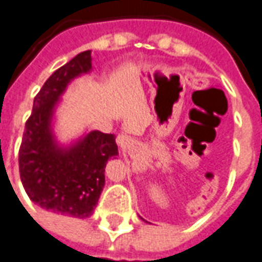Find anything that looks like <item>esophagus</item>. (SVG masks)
<instances>
[{
  "mask_svg": "<svg viewBox=\"0 0 262 262\" xmlns=\"http://www.w3.org/2000/svg\"><path fill=\"white\" fill-rule=\"evenodd\" d=\"M117 145L120 146V147H127L129 143H130V138L129 136H126V135H119L116 139Z\"/></svg>",
  "mask_w": 262,
  "mask_h": 262,
  "instance_id": "34e87169",
  "label": "esophagus"
}]
</instances>
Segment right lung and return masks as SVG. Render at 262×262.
Instances as JSON below:
<instances>
[{"label":"right lung","instance_id":"right-lung-1","mask_svg":"<svg viewBox=\"0 0 262 262\" xmlns=\"http://www.w3.org/2000/svg\"><path fill=\"white\" fill-rule=\"evenodd\" d=\"M92 70L87 50L56 70L34 97L33 112L19 146L18 165L27 195L42 209L89 218L104 186V168L119 155L115 135L89 132L69 146H60L51 122L71 80Z\"/></svg>","mask_w":262,"mask_h":262}]
</instances>
